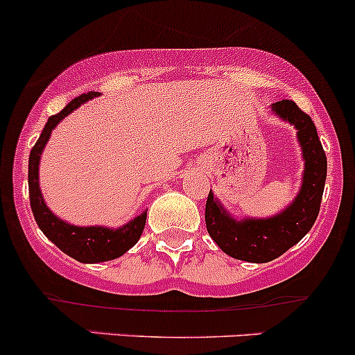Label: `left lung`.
Here are the masks:
<instances>
[{"mask_svg": "<svg viewBox=\"0 0 355 355\" xmlns=\"http://www.w3.org/2000/svg\"><path fill=\"white\" fill-rule=\"evenodd\" d=\"M272 111L284 121L294 124L304 159L302 184L297 196L286 210L268 218L236 220L214 193H208L205 207L207 231L217 246L229 257L250 263H266L291 250L311 231L320 214L321 196L327 181V155L314 123L294 101H279Z\"/></svg>", "mask_w": 355, "mask_h": 355, "instance_id": "obj_1", "label": "left lung"}]
</instances>
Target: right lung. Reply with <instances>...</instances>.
Returning <instances> with one entry per match:
<instances>
[{
    "mask_svg": "<svg viewBox=\"0 0 355 355\" xmlns=\"http://www.w3.org/2000/svg\"><path fill=\"white\" fill-rule=\"evenodd\" d=\"M97 96L98 92L82 94L73 98L63 111L51 116L28 157V196H31V208L35 222L51 243L56 244L63 253L80 263H101L123 257L138 243L145 229V220H147V210H145L118 229L102 227V225L80 227V225L68 224L58 218L44 202L41 188H39V162H41V153L51 138V133L69 112Z\"/></svg>",
    "mask_w": 355,
    "mask_h": 355,
    "instance_id": "obj_1",
    "label": "right lung"
}]
</instances>
